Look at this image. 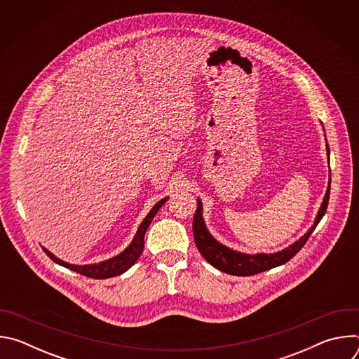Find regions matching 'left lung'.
Instances as JSON below:
<instances>
[{"label":"left lung","mask_w":359,"mask_h":359,"mask_svg":"<svg viewBox=\"0 0 359 359\" xmlns=\"http://www.w3.org/2000/svg\"><path fill=\"white\" fill-rule=\"evenodd\" d=\"M327 151H328V156H330L328 143H327ZM330 186L331 184H328L324 201L321 204L320 212L316 217V222H314L313 227L309 231H306L298 241H295L290 247L284 248L283 251L273 252V254H254V255H250V254H244V252L230 250L226 245L220 244L208 231L206 224H204V222H203V216H201L203 206H201L200 200L197 201V209H196V213H194V217H193L194 243H196L200 254L213 267H216L217 270H220L226 274H231V276H243V277L244 276H254V274L267 271L270 269H274L277 266L285 264L304 247L306 240L310 238L311 233L316 230L317 224L320 223V220L325 215L327 206H328V200H330Z\"/></svg>","instance_id":"8db88e82"}]
</instances>
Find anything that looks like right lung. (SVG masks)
I'll return each mask as SVG.
<instances>
[{"label": "right lung", "mask_w": 359, "mask_h": 359, "mask_svg": "<svg viewBox=\"0 0 359 359\" xmlns=\"http://www.w3.org/2000/svg\"><path fill=\"white\" fill-rule=\"evenodd\" d=\"M168 197L166 198H162L161 201H158L155 206H153V209L149 212V215L146 216V219L142 222V224L139 226L137 229V233L133 238V241L130 243V245L122 251L119 255H116V257L111 259V260H107V262H102V263H97V264H88V266H74V264H68L60 259H57L54 254H50L46 248H43V251L46 252L48 257L55 262L57 264L60 266H64L72 271H76L85 277H89V278H95V280H104V278H111V277H116V276H121L122 273H125L128 269H130L136 262L137 259L140 257V254L143 251V245H144V233L149 227V224L151 223L153 217L156 216V213L159 212V209L163 206V204L166 203Z\"/></svg>", "instance_id": "right-lung-1"}]
</instances>
